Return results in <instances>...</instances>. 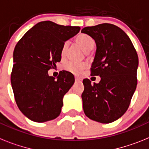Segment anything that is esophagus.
Returning a JSON list of instances; mask_svg holds the SVG:
<instances>
[{
    "mask_svg": "<svg viewBox=\"0 0 149 149\" xmlns=\"http://www.w3.org/2000/svg\"><path fill=\"white\" fill-rule=\"evenodd\" d=\"M75 80H76V82H81V79L79 78H78V77H76Z\"/></svg>",
    "mask_w": 149,
    "mask_h": 149,
    "instance_id": "1",
    "label": "esophagus"
}]
</instances>
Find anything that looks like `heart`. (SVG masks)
I'll list each match as a JSON object with an SVG mask.
<instances>
[{"label":"heart","mask_w":149,"mask_h":149,"mask_svg":"<svg viewBox=\"0 0 149 149\" xmlns=\"http://www.w3.org/2000/svg\"><path fill=\"white\" fill-rule=\"evenodd\" d=\"M76 42L77 45L80 46L82 49L84 50L86 52H88L95 45V40L86 34H79L77 38H76ZM67 47H68V42L63 45L62 49H61V57L63 58L64 57L66 52H67ZM86 67V65L84 63H75V62H68L63 66V69L67 72H70L74 75H80L83 70Z\"/></svg>","instance_id":"b5f03b06"}]
</instances>
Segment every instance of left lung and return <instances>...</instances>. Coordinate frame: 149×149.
I'll return each mask as SVG.
<instances>
[{
  "instance_id": "8db88e82",
  "label": "left lung",
  "mask_w": 149,
  "mask_h": 149,
  "mask_svg": "<svg viewBox=\"0 0 149 149\" xmlns=\"http://www.w3.org/2000/svg\"><path fill=\"white\" fill-rule=\"evenodd\" d=\"M81 32L95 42L91 75L101 77L100 82L94 85L88 79H83V111L92 120L112 123L127 111L136 91L138 55L128 36L114 25L88 26Z\"/></svg>"
}]
</instances>
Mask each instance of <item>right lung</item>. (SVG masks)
<instances>
[{"mask_svg":"<svg viewBox=\"0 0 149 149\" xmlns=\"http://www.w3.org/2000/svg\"><path fill=\"white\" fill-rule=\"evenodd\" d=\"M79 30V26L43 21L30 29L15 47L11 85L19 109L31 120L43 123L61 113L63 96L75 79L63 70L55 79L48 70L61 61L65 42Z\"/></svg>","mask_w":149,"mask_h":149,"instance_id":"1","label":"right lung"}]
</instances>
